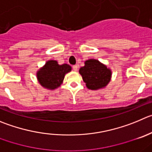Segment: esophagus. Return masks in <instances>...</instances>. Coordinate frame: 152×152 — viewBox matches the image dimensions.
Wrapping results in <instances>:
<instances>
[{
  "label": "esophagus",
  "instance_id": "esophagus-1",
  "mask_svg": "<svg viewBox=\"0 0 152 152\" xmlns=\"http://www.w3.org/2000/svg\"><path fill=\"white\" fill-rule=\"evenodd\" d=\"M73 69L74 70V71H77L78 69V66L77 65H73Z\"/></svg>",
  "mask_w": 152,
  "mask_h": 152
}]
</instances>
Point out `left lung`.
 Segmentation results:
<instances>
[{"instance_id":"8db88e82","label":"left lung","mask_w":152,"mask_h":152,"mask_svg":"<svg viewBox=\"0 0 152 152\" xmlns=\"http://www.w3.org/2000/svg\"><path fill=\"white\" fill-rule=\"evenodd\" d=\"M88 88L97 90L107 86L111 79L112 72L106 65L95 59H89L85 62V66L79 69Z\"/></svg>"}]
</instances>
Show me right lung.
Returning a JSON list of instances; mask_svg holds the SVG:
<instances>
[{"label":"right lung","instance_id":"add662e5","mask_svg":"<svg viewBox=\"0 0 152 152\" xmlns=\"http://www.w3.org/2000/svg\"><path fill=\"white\" fill-rule=\"evenodd\" d=\"M71 70V66L66 64L59 65L56 61L51 60L46 63L37 73L39 84L46 88H57L61 86L66 73Z\"/></svg>","mask_w":152,"mask_h":152}]
</instances>
